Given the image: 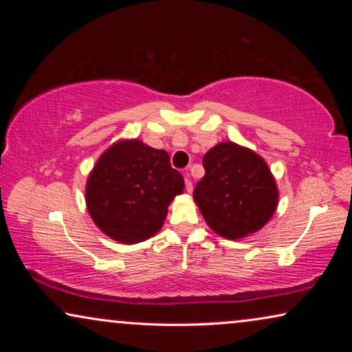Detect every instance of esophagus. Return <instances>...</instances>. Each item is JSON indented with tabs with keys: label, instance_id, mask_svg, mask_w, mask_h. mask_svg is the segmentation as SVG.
Instances as JSON below:
<instances>
[{
	"label": "esophagus",
	"instance_id": "34e87169",
	"mask_svg": "<svg viewBox=\"0 0 352 352\" xmlns=\"http://www.w3.org/2000/svg\"><path fill=\"white\" fill-rule=\"evenodd\" d=\"M184 181H186L187 192H192V189H194V187H192V181H190V177H189V171L184 173Z\"/></svg>",
	"mask_w": 352,
	"mask_h": 352
}]
</instances>
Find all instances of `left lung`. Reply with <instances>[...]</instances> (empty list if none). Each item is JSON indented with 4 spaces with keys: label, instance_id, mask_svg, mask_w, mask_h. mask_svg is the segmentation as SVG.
Instances as JSON below:
<instances>
[{
    "label": "left lung",
    "instance_id": "1",
    "mask_svg": "<svg viewBox=\"0 0 352 352\" xmlns=\"http://www.w3.org/2000/svg\"><path fill=\"white\" fill-rule=\"evenodd\" d=\"M204 168L194 199L216 234L237 240L271 219L278 194L261 157L234 142H221L205 153Z\"/></svg>",
    "mask_w": 352,
    "mask_h": 352
}]
</instances>
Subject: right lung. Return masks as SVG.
<instances>
[{"instance_id":"add662e5","label":"right lung","mask_w":352,"mask_h":352,"mask_svg":"<svg viewBox=\"0 0 352 352\" xmlns=\"http://www.w3.org/2000/svg\"><path fill=\"white\" fill-rule=\"evenodd\" d=\"M182 189L184 177L171 168L170 155L134 139L100 155L88 177L86 205L105 235L131 245L160 230Z\"/></svg>"}]
</instances>
